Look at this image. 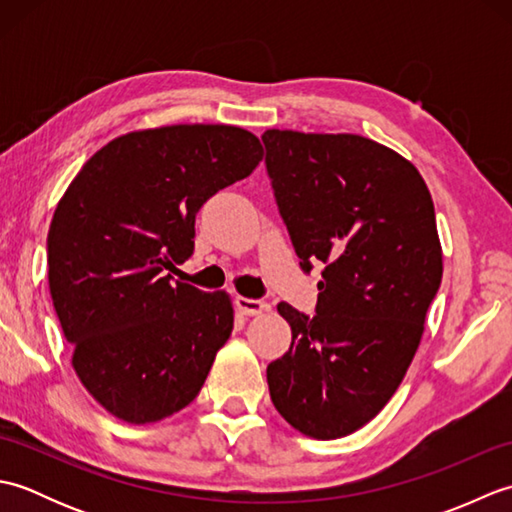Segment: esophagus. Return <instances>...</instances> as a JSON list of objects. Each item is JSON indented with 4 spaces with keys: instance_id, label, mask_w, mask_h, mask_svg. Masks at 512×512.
<instances>
[{
    "instance_id": "1",
    "label": "esophagus",
    "mask_w": 512,
    "mask_h": 512,
    "mask_svg": "<svg viewBox=\"0 0 512 512\" xmlns=\"http://www.w3.org/2000/svg\"><path fill=\"white\" fill-rule=\"evenodd\" d=\"M237 308L242 310L246 317H257L264 310H268V303L262 299H246V297H237Z\"/></svg>"
}]
</instances>
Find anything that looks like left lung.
Returning a JSON list of instances; mask_svg holds the SVG:
<instances>
[{
	"instance_id": "left-lung-1",
	"label": "left lung",
	"mask_w": 512,
	"mask_h": 512,
	"mask_svg": "<svg viewBox=\"0 0 512 512\" xmlns=\"http://www.w3.org/2000/svg\"><path fill=\"white\" fill-rule=\"evenodd\" d=\"M266 171L310 273L317 314L279 303L290 350L268 365L273 405L303 436L336 440L372 420L405 378L442 281L431 193L394 149L356 134L268 129Z\"/></svg>"
}]
</instances>
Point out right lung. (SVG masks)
Listing matches in <instances>:
<instances>
[{
  "label": "right lung",
  "mask_w": 512,
  "mask_h": 512,
  "mask_svg": "<svg viewBox=\"0 0 512 512\" xmlns=\"http://www.w3.org/2000/svg\"><path fill=\"white\" fill-rule=\"evenodd\" d=\"M257 136L233 125H169L114 138L54 211L48 284L72 367L112 416L169 418L200 394L233 332L226 292L167 270L193 255L195 213L253 173Z\"/></svg>",
  "instance_id": "right-lung-1"
}]
</instances>
